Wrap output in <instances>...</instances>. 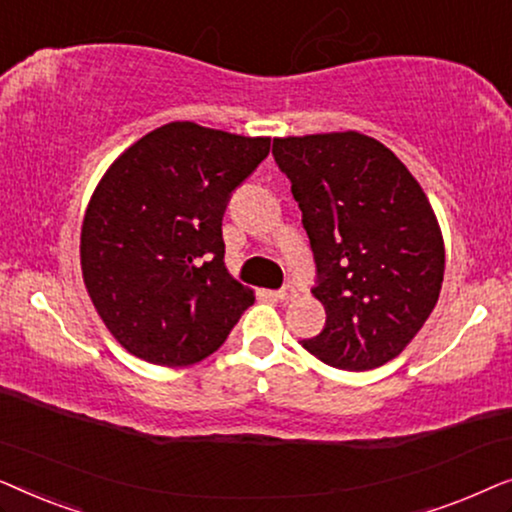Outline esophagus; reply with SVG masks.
I'll list each match as a JSON object with an SVG mask.
<instances>
[{
	"instance_id": "esophagus-1",
	"label": "esophagus",
	"mask_w": 512,
	"mask_h": 512,
	"mask_svg": "<svg viewBox=\"0 0 512 512\" xmlns=\"http://www.w3.org/2000/svg\"><path fill=\"white\" fill-rule=\"evenodd\" d=\"M296 296H298V289H296V286H291V284H286L284 289L277 291V298L284 300V303H286V300H293Z\"/></svg>"
}]
</instances>
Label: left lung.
I'll list each match as a JSON object with an SVG mask.
<instances>
[{
	"mask_svg": "<svg viewBox=\"0 0 512 512\" xmlns=\"http://www.w3.org/2000/svg\"><path fill=\"white\" fill-rule=\"evenodd\" d=\"M272 153L303 212L326 326L303 340L340 370L396 359L429 319L445 272L436 212L408 167L356 130L275 137Z\"/></svg>",
	"mask_w": 512,
	"mask_h": 512,
	"instance_id": "left-lung-1",
	"label": "left lung"
}]
</instances>
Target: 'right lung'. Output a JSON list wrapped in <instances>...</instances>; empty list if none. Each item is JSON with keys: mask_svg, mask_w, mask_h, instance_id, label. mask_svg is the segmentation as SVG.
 I'll return each instance as SVG.
<instances>
[{"mask_svg": "<svg viewBox=\"0 0 512 512\" xmlns=\"http://www.w3.org/2000/svg\"><path fill=\"white\" fill-rule=\"evenodd\" d=\"M268 153L270 137L172 121L104 172L83 216L81 272L104 326L132 356L193 366L254 303L223 263L221 219Z\"/></svg>", "mask_w": 512, "mask_h": 512, "instance_id": "add662e5", "label": "right lung"}]
</instances>
